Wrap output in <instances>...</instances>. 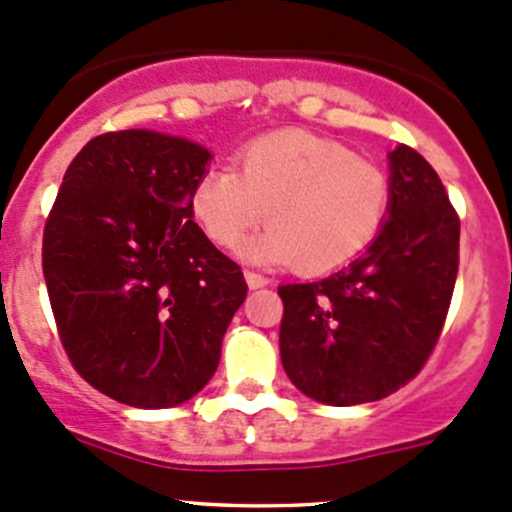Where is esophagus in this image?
Segmentation results:
<instances>
[{
  "label": "esophagus",
  "instance_id": "1",
  "mask_svg": "<svg viewBox=\"0 0 512 512\" xmlns=\"http://www.w3.org/2000/svg\"><path fill=\"white\" fill-rule=\"evenodd\" d=\"M245 282H247V287H250V289H262V287H267V284H270V279L262 277L260 272L245 270Z\"/></svg>",
  "mask_w": 512,
  "mask_h": 512
}]
</instances>
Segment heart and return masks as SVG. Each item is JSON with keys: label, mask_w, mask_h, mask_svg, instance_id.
<instances>
[{"label": "heart", "mask_w": 512, "mask_h": 512, "mask_svg": "<svg viewBox=\"0 0 512 512\" xmlns=\"http://www.w3.org/2000/svg\"><path fill=\"white\" fill-rule=\"evenodd\" d=\"M390 179L319 134L287 129L247 144L238 169L208 166L191 191V211L208 240L238 250L270 218L272 228L245 247L265 265L324 274L348 265L383 230Z\"/></svg>", "instance_id": "b5f03b06"}]
</instances>
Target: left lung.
I'll list each match as a JSON object with an SVG mask.
<instances>
[{
	"mask_svg": "<svg viewBox=\"0 0 512 512\" xmlns=\"http://www.w3.org/2000/svg\"><path fill=\"white\" fill-rule=\"evenodd\" d=\"M390 211L368 250L326 279L282 284L279 353L306 397L348 407L407 385L437 346L456 272L459 215L427 159L390 152Z\"/></svg>",
	"mask_w": 512,
	"mask_h": 512,
	"instance_id": "left-lung-1",
	"label": "left lung"
}]
</instances>
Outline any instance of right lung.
Instances as JSON below:
<instances>
[{
    "label": "right lung",
    "instance_id": "add662e5",
    "mask_svg": "<svg viewBox=\"0 0 512 512\" xmlns=\"http://www.w3.org/2000/svg\"><path fill=\"white\" fill-rule=\"evenodd\" d=\"M211 152L122 129L71 161L43 228V279L80 378L129 407L191 400L245 301L240 267L193 223Z\"/></svg>",
    "mask_w": 512,
    "mask_h": 512
}]
</instances>
